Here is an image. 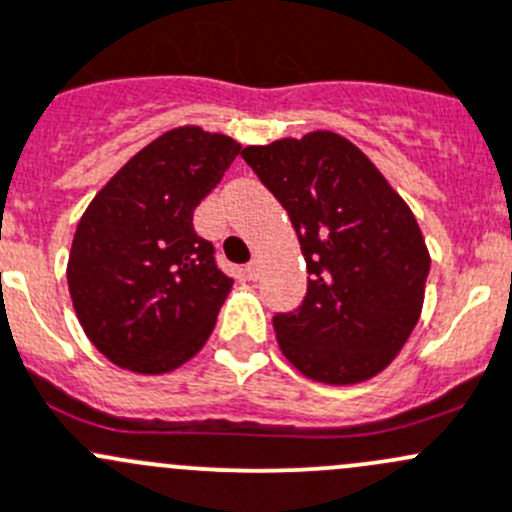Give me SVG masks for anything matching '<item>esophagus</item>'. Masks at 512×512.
Returning a JSON list of instances; mask_svg holds the SVG:
<instances>
[{"mask_svg":"<svg viewBox=\"0 0 512 512\" xmlns=\"http://www.w3.org/2000/svg\"><path fill=\"white\" fill-rule=\"evenodd\" d=\"M245 272H247V277H250V280H255V277L260 275V260H252L250 265L245 267Z\"/></svg>","mask_w":512,"mask_h":512,"instance_id":"esophagus-1","label":"esophagus"}]
</instances>
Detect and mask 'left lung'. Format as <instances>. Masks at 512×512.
<instances>
[{
	"mask_svg": "<svg viewBox=\"0 0 512 512\" xmlns=\"http://www.w3.org/2000/svg\"><path fill=\"white\" fill-rule=\"evenodd\" d=\"M290 215L307 295L272 317L305 377L355 385L395 360L418 325L430 255L418 220L350 140L317 130L240 152Z\"/></svg>",
	"mask_w": 512,
	"mask_h": 512,
	"instance_id": "obj_1",
	"label": "left lung"
}]
</instances>
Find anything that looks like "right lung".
I'll use <instances>...</instances> for the list:
<instances>
[{
  "mask_svg": "<svg viewBox=\"0 0 512 512\" xmlns=\"http://www.w3.org/2000/svg\"><path fill=\"white\" fill-rule=\"evenodd\" d=\"M242 147L187 124L137 152L74 232L67 285L84 335L117 367L165 375L202 350L232 280L192 227Z\"/></svg>",
  "mask_w": 512,
  "mask_h": 512,
  "instance_id": "obj_1",
  "label": "right lung"
}]
</instances>
